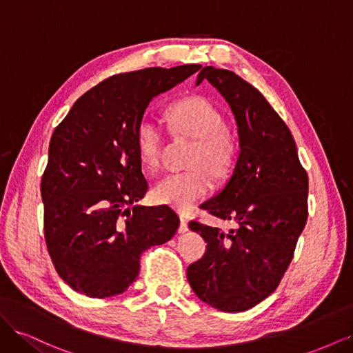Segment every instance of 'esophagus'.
Masks as SVG:
<instances>
[{
	"instance_id": "1",
	"label": "esophagus",
	"mask_w": 353,
	"mask_h": 353,
	"mask_svg": "<svg viewBox=\"0 0 353 353\" xmlns=\"http://www.w3.org/2000/svg\"><path fill=\"white\" fill-rule=\"evenodd\" d=\"M178 231L181 234H184L188 231V221H187V216L185 215H179V228Z\"/></svg>"
}]
</instances>
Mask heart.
I'll return each instance as SVG.
<instances>
[{"label": "heart", "mask_w": 353, "mask_h": 353, "mask_svg": "<svg viewBox=\"0 0 353 353\" xmlns=\"http://www.w3.org/2000/svg\"><path fill=\"white\" fill-rule=\"evenodd\" d=\"M168 121L175 134L196 138L191 147L184 172L165 176L154 188L160 203L179 210H191L206 197L213 187V176L225 178L236 162V144L225 130V119L209 100L187 97L170 104ZM138 154L148 169H157L162 160L165 138L160 126L148 117L140 121L135 130Z\"/></svg>", "instance_id": "heart-1"}]
</instances>
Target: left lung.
Masks as SVG:
<instances>
[{
  "mask_svg": "<svg viewBox=\"0 0 353 353\" xmlns=\"http://www.w3.org/2000/svg\"><path fill=\"white\" fill-rule=\"evenodd\" d=\"M230 104L239 126L240 154L227 185L201 208L237 227L223 232L190 221L208 243L187 268L200 301L223 312H243L279 287L307 219V174L293 135L272 105L231 70L203 68Z\"/></svg>",
  "mask_w": 353,
  "mask_h": 353,
  "instance_id": "1",
  "label": "left lung"
}]
</instances>
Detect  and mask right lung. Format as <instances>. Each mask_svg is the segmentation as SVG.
<instances>
[{
	"label": "right lung",
	"mask_w": 353,
	"mask_h": 353,
	"mask_svg": "<svg viewBox=\"0 0 353 353\" xmlns=\"http://www.w3.org/2000/svg\"><path fill=\"white\" fill-rule=\"evenodd\" d=\"M200 65L113 74L77 100L52 132L41 179L44 234L52 265L74 292L104 299L123 293L141 253L179 227L166 205H135L148 190L135 144L148 103Z\"/></svg>",
	"instance_id": "obj_1"
}]
</instances>
